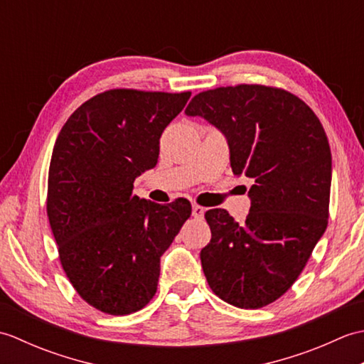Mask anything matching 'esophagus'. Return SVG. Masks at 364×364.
I'll list each match as a JSON object with an SVG mask.
<instances>
[{"label": "esophagus", "instance_id": "34e87169", "mask_svg": "<svg viewBox=\"0 0 364 364\" xmlns=\"http://www.w3.org/2000/svg\"><path fill=\"white\" fill-rule=\"evenodd\" d=\"M203 214H205V208L200 206L197 203L192 205V215H194L196 219H203Z\"/></svg>", "mask_w": 364, "mask_h": 364}]
</instances>
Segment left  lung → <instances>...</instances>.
I'll return each instance as SVG.
<instances>
[{
  "label": "left lung",
  "mask_w": 364,
  "mask_h": 364,
  "mask_svg": "<svg viewBox=\"0 0 364 364\" xmlns=\"http://www.w3.org/2000/svg\"><path fill=\"white\" fill-rule=\"evenodd\" d=\"M186 114L225 134L233 173L255 183L244 223L220 208L205 213L211 241L200 259L208 284L233 306H266L297 280L327 228L331 153L326 131L299 97L261 84L200 92Z\"/></svg>",
  "instance_id": "1"
}]
</instances>
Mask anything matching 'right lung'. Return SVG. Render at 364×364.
I'll use <instances>...</instances> for the list:
<instances>
[{"instance_id":"1","label":"right lung","mask_w":364,"mask_h":364,"mask_svg":"<svg viewBox=\"0 0 364 364\" xmlns=\"http://www.w3.org/2000/svg\"><path fill=\"white\" fill-rule=\"evenodd\" d=\"M189 97L102 92L68 117L54 144L46 214L60 264L81 299L106 314L136 313L153 299L161 255L192 213L186 198L158 205L133 194Z\"/></svg>"}]
</instances>
